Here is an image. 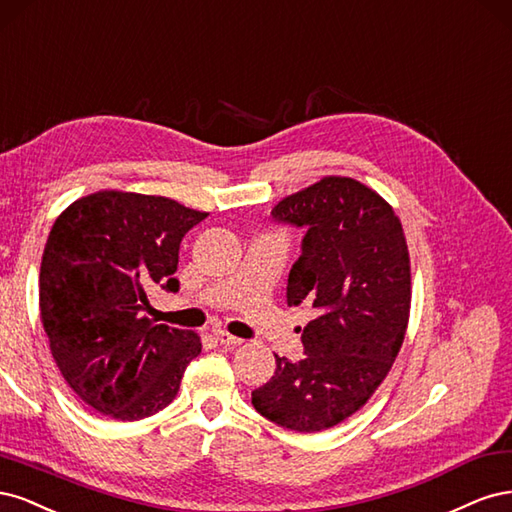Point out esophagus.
<instances>
[{"instance_id": "obj_1", "label": "esophagus", "mask_w": 512, "mask_h": 512, "mask_svg": "<svg viewBox=\"0 0 512 512\" xmlns=\"http://www.w3.org/2000/svg\"><path fill=\"white\" fill-rule=\"evenodd\" d=\"M212 334H214V338H217V342H221V344H227V346H236V344H240V342H242V338H238V336H232V334L225 332V329H221V327L212 329Z\"/></svg>"}]
</instances>
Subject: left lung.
Here are the masks:
<instances>
[{"instance_id": "obj_1", "label": "left lung", "mask_w": 512, "mask_h": 512, "mask_svg": "<svg viewBox=\"0 0 512 512\" xmlns=\"http://www.w3.org/2000/svg\"><path fill=\"white\" fill-rule=\"evenodd\" d=\"M304 229L287 278V304L319 315L302 332L304 357L276 355L253 406L295 432H321L364 406L391 370L410 312V259L402 223L381 195L353 178L327 176L272 210Z\"/></svg>"}]
</instances>
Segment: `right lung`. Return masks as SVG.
Returning <instances> with one entry per match:
<instances>
[{
    "label": "right lung",
    "instance_id": "1",
    "mask_svg": "<svg viewBox=\"0 0 512 512\" xmlns=\"http://www.w3.org/2000/svg\"><path fill=\"white\" fill-rule=\"evenodd\" d=\"M208 217L168 197L97 191L65 208L40 268V317L65 381L112 419L166 408L202 342L155 323L151 293H176L178 249Z\"/></svg>",
    "mask_w": 512,
    "mask_h": 512
}]
</instances>
